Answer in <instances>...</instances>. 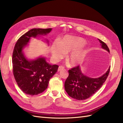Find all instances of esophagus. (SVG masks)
Segmentation results:
<instances>
[{"label": "esophagus", "instance_id": "34e87169", "mask_svg": "<svg viewBox=\"0 0 123 123\" xmlns=\"http://www.w3.org/2000/svg\"><path fill=\"white\" fill-rule=\"evenodd\" d=\"M65 69V67L64 66H59V67H58V71H61V70H64Z\"/></svg>", "mask_w": 123, "mask_h": 123}]
</instances>
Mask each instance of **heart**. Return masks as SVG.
Here are the masks:
<instances>
[{
  "instance_id": "1",
  "label": "heart",
  "mask_w": 123,
  "mask_h": 123,
  "mask_svg": "<svg viewBox=\"0 0 123 123\" xmlns=\"http://www.w3.org/2000/svg\"><path fill=\"white\" fill-rule=\"evenodd\" d=\"M86 43V41L82 38L66 36L60 42L55 41L52 43V55L55 60L57 61L64 57L65 54L73 52L68 57L67 62L71 66L75 65L81 62L84 57L83 52L76 50L83 47Z\"/></svg>"
}]
</instances>
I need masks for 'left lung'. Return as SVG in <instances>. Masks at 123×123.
Here are the masks:
<instances>
[{
    "instance_id": "8db88e82",
    "label": "left lung",
    "mask_w": 123,
    "mask_h": 123,
    "mask_svg": "<svg viewBox=\"0 0 123 123\" xmlns=\"http://www.w3.org/2000/svg\"><path fill=\"white\" fill-rule=\"evenodd\" d=\"M103 49L109 52L107 44L98 39ZM109 68L103 76L96 79L89 77L81 73L79 66L69 70V75L65 83V90L68 95L79 100L86 99L97 92L105 83L110 72Z\"/></svg>"
}]
</instances>
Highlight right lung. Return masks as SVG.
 <instances>
[{
  "label": "right lung",
  "mask_w": 123,
  "mask_h": 123,
  "mask_svg": "<svg viewBox=\"0 0 123 123\" xmlns=\"http://www.w3.org/2000/svg\"><path fill=\"white\" fill-rule=\"evenodd\" d=\"M51 30L32 29L22 35L15 45L12 55L13 75L18 87L27 94L35 95L43 92L58 70V65L49 64L43 57L30 61L23 52V48L31 37L46 35Z\"/></svg>",
  "instance_id": "right-lung-1"
}]
</instances>
